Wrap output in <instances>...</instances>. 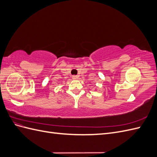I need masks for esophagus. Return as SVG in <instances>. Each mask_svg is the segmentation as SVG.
<instances>
[{"label":"esophagus","mask_w":157,"mask_h":157,"mask_svg":"<svg viewBox=\"0 0 157 157\" xmlns=\"http://www.w3.org/2000/svg\"><path fill=\"white\" fill-rule=\"evenodd\" d=\"M72 78H73V79H74V80H77V79H78V77L77 75H73Z\"/></svg>","instance_id":"esophagus-1"}]
</instances>
